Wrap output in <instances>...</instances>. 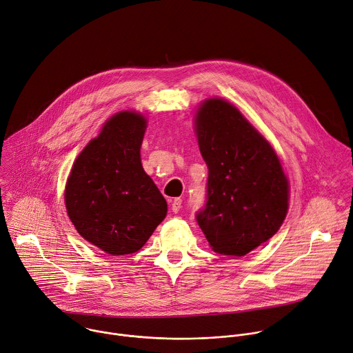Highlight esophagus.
Here are the masks:
<instances>
[{
    "mask_svg": "<svg viewBox=\"0 0 353 353\" xmlns=\"http://www.w3.org/2000/svg\"><path fill=\"white\" fill-rule=\"evenodd\" d=\"M181 208H182V200L179 197L174 199V201L171 204V210L174 211V213H178V211H181Z\"/></svg>",
    "mask_w": 353,
    "mask_h": 353,
    "instance_id": "34e87169",
    "label": "esophagus"
}]
</instances>
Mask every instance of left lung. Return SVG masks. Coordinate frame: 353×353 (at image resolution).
I'll list each match as a JSON object with an SVG mask.
<instances>
[{"label":"left lung","mask_w":353,"mask_h":353,"mask_svg":"<svg viewBox=\"0 0 353 353\" xmlns=\"http://www.w3.org/2000/svg\"><path fill=\"white\" fill-rule=\"evenodd\" d=\"M194 121L208 168L207 200L197 211V224L214 252L245 256L283 225L288 179L271 145L231 103L208 99Z\"/></svg>","instance_id":"8db88e82"}]
</instances>
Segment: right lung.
Listing matches in <instances>:
<instances>
[{
    "label": "right lung",
    "mask_w": 353,
    "mask_h": 353,
    "mask_svg": "<svg viewBox=\"0 0 353 353\" xmlns=\"http://www.w3.org/2000/svg\"><path fill=\"white\" fill-rule=\"evenodd\" d=\"M146 123L133 111L112 115L78 156L65 186L77 231L112 256L137 252L167 216V201L140 161Z\"/></svg>",
    "instance_id": "add662e5"
}]
</instances>
